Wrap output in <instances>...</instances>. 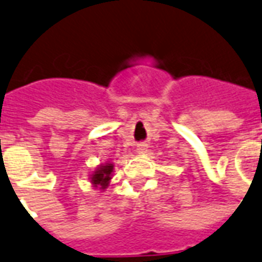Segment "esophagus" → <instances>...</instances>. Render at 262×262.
<instances>
[{"label": "esophagus", "mask_w": 262, "mask_h": 262, "mask_svg": "<svg viewBox=\"0 0 262 262\" xmlns=\"http://www.w3.org/2000/svg\"><path fill=\"white\" fill-rule=\"evenodd\" d=\"M146 149H148V145H146L145 142H140V144H137V152L138 153H145Z\"/></svg>", "instance_id": "1"}]
</instances>
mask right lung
Listing matches in <instances>:
<instances>
[{"mask_svg":"<svg viewBox=\"0 0 262 262\" xmlns=\"http://www.w3.org/2000/svg\"><path fill=\"white\" fill-rule=\"evenodd\" d=\"M113 169L114 165L112 163H106V164H101L99 167L91 173V184L99 190H105L109 186L110 179H112Z\"/></svg>","mask_w":262,"mask_h":262,"instance_id":"obj_1","label":"right lung"}]
</instances>
